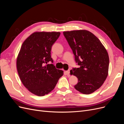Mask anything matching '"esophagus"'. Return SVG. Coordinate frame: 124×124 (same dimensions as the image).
Returning a JSON list of instances; mask_svg holds the SVG:
<instances>
[{
	"label": "esophagus",
	"mask_w": 124,
	"mask_h": 124,
	"mask_svg": "<svg viewBox=\"0 0 124 124\" xmlns=\"http://www.w3.org/2000/svg\"><path fill=\"white\" fill-rule=\"evenodd\" d=\"M66 73L67 75V76H68V77H69L70 76V71L69 70H68V71H66Z\"/></svg>",
	"instance_id": "esophagus-1"
}]
</instances>
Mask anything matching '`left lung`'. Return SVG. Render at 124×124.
<instances>
[{
	"mask_svg": "<svg viewBox=\"0 0 124 124\" xmlns=\"http://www.w3.org/2000/svg\"><path fill=\"white\" fill-rule=\"evenodd\" d=\"M79 68L70 70L77 77L74 86L83 94H91L103 84L108 75L109 57L106 48L96 36L86 30L63 31Z\"/></svg>",
	"mask_w": 124,
	"mask_h": 124,
	"instance_id": "left-lung-1",
	"label": "left lung"
}]
</instances>
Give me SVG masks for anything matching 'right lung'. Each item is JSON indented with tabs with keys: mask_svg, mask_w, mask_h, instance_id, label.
Returning a JSON list of instances; mask_svg holds the SVG:
<instances>
[{
	"mask_svg": "<svg viewBox=\"0 0 124 124\" xmlns=\"http://www.w3.org/2000/svg\"><path fill=\"white\" fill-rule=\"evenodd\" d=\"M61 32L32 33L22 45L16 59L18 76L22 83L33 94L43 96L53 91L63 71L47 64L51 58V47Z\"/></svg>",
	"mask_w": 124,
	"mask_h": 124,
	"instance_id": "1",
	"label": "right lung"
}]
</instances>
